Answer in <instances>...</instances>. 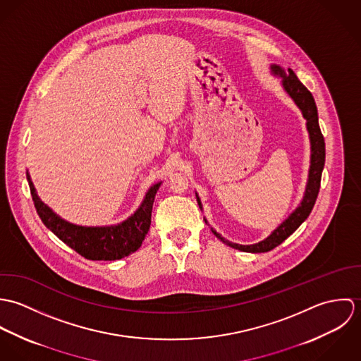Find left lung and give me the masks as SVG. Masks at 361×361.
I'll use <instances>...</instances> for the list:
<instances>
[{"mask_svg":"<svg viewBox=\"0 0 361 361\" xmlns=\"http://www.w3.org/2000/svg\"><path fill=\"white\" fill-rule=\"evenodd\" d=\"M271 73L275 76H279L282 79V87L283 90L290 96V99L300 108L303 118L307 121L306 126L309 130L310 145H311V155H310L309 179L306 185V192L303 196L302 203L299 207L264 240L255 243V245H238L226 240L222 238L218 232H215L212 228V233L225 245L238 249L240 252L247 253H265L276 246H279L285 239H288L306 219L315 204L319 185H321V175L325 164V142L324 136L321 133L319 125H318V112L317 105L314 102L312 94L307 90V87L298 79L295 72L292 69H282L279 65H271ZM197 203L202 208V202L196 193ZM207 222V219H204ZM208 224V222H207Z\"/></svg>","mask_w":361,"mask_h":361,"instance_id":"1","label":"left lung"}]
</instances>
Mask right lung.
I'll return each mask as SVG.
<instances>
[{
  "instance_id": "right-lung-1",
  "label": "right lung",
  "mask_w": 361,
  "mask_h": 361,
  "mask_svg": "<svg viewBox=\"0 0 361 361\" xmlns=\"http://www.w3.org/2000/svg\"><path fill=\"white\" fill-rule=\"evenodd\" d=\"M35 207L43 224L65 245L87 259L112 261L135 253L145 240L150 224L155 193L161 182L153 185L140 207L128 219L111 226H82L71 224L56 215L50 207L44 204L36 193L35 185L26 172Z\"/></svg>"
}]
</instances>
